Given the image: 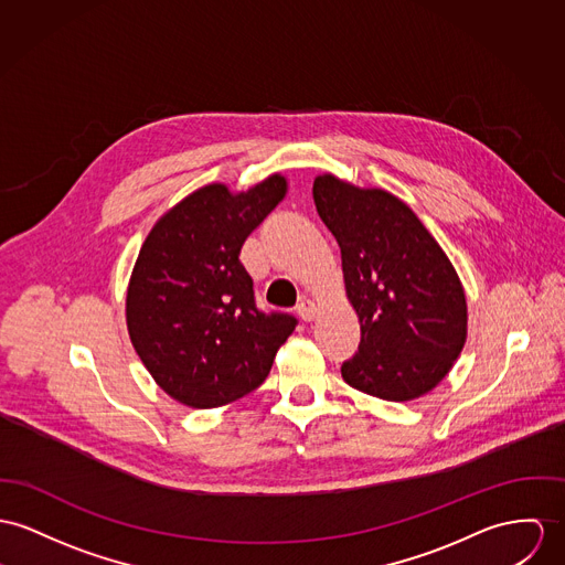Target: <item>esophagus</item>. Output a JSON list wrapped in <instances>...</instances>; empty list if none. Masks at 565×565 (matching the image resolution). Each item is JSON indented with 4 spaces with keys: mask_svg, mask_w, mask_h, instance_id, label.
Wrapping results in <instances>:
<instances>
[{
    "mask_svg": "<svg viewBox=\"0 0 565 565\" xmlns=\"http://www.w3.org/2000/svg\"><path fill=\"white\" fill-rule=\"evenodd\" d=\"M297 313H299V318H301L303 322H311V320L316 318V313H318V307H316V303H311L309 299H305V301H301V305H299Z\"/></svg>",
    "mask_w": 565,
    "mask_h": 565,
    "instance_id": "esophagus-1",
    "label": "esophagus"
}]
</instances>
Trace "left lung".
Returning <instances> with one entry per match:
<instances>
[{
  "mask_svg": "<svg viewBox=\"0 0 565 565\" xmlns=\"http://www.w3.org/2000/svg\"><path fill=\"white\" fill-rule=\"evenodd\" d=\"M313 202L342 252L359 352L342 379L367 395L411 402L435 390L467 342V295L443 247L390 191L316 175Z\"/></svg>",
  "mask_w": 565,
  "mask_h": 565,
  "instance_id": "1",
  "label": "left lung"
}]
</instances>
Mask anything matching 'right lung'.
I'll use <instances>...</instances> for the list:
<instances>
[{
	"label": "right lung",
	"instance_id": "obj_1",
	"mask_svg": "<svg viewBox=\"0 0 565 565\" xmlns=\"http://www.w3.org/2000/svg\"><path fill=\"white\" fill-rule=\"evenodd\" d=\"M288 178L245 191L209 182L150 227L130 270V344L154 383L191 408L225 406L268 376L297 320L264 316L238 260L247 236L286 198Z\"/></svg>",
	"mask_w": 565,
	"mask_h": 565
}]
</instances>
